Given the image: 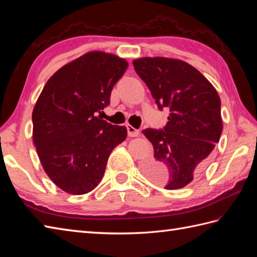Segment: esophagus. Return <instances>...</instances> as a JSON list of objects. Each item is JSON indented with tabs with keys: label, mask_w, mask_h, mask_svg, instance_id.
<instances>
[{
	"label": "esophagus",
	"mask_w": 257,
	"mask_h": 257,
	"mask_svg": "<svg viewBox=\"0 0 257 257\" xmlns=\"http://www.w3.org/2000/svg\"><path fill=\"white\" fill-rule=\"evenodd\" d=\"M127 132H128V136H129V137H138V136L140 135L139 130L134 128L133 125H130V124L127 125Z\"/></svg>",
	"instance_id": "esophagus-1"
}]
</instances>
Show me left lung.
I'll use <instances>...</instances> for the list:
<instances>
[{"instance_id":"8db88e82","label":"left lung","mask_w":257,"mask_h":257,"mask_svg":"<svg viewBox=\"0 0 257 257\" xmlns=\"http://www.w3.org/2000/svg\"><path fill=\"white\" fill-rule=\"evenodd\" d=\"M134 67L159 110L170 109L165 127L143 132L154 146L144 173L165 189L183 188L204 170L219 143L220 97L198 69L179 59L144 57L134 61Z\"/></svg>"}]
</instances>
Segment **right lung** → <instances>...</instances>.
Segmentation results:
<instances>
[{"instance_id":"add662e5","label":"right lung","mask_w":257,"mask_h":257,"mask_svg":"<svg viewBox=\"0 0 257 257\" xmlns=\"http://www.w3.org/2000/svg\"><path fill=\"white\" fill-rule=\"evenodd\" d=\"M128 63L112 54L90 52L48 79L32 113L33 141L47 176L70 194L94 190L108 158L127 137L124 125L100 119L114 84Z\"/></svg>"}]
</instances>
